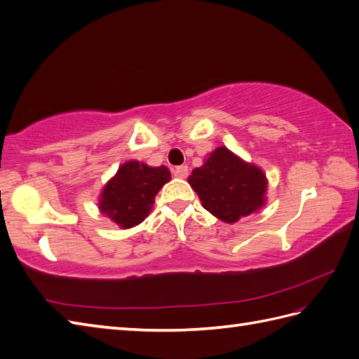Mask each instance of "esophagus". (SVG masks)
<instances>
[{"label": "esophagus", "mask_w": 359, "mask_h": 359, "mask_svg": "<svg viewBox=\"0 0 359 359\" xmlns=\"http://www.w3.org/2000/svg\"><path fill=\"white\" fill-rule=\"evenodd\" d=\"M189 175V167L187 165H178L173 169V177L177 178H187Z\"/></svg>", "instance_id": "1"}]
</instances>
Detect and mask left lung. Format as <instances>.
<instances>
[{"label": "left lung", "mask_w": 359, "mask_h": 359, "mask_svg": "<svg viewBox=\"0 0 359 359\" xmlns=\"http://www.w3.org/2000/svg\"><path fill=\"white\" fill-rule=\"evenodd\" d=\"M189 184L203 207L224 222H236L266 204L267 180L259 167L243 161L227 147H218L196 167Z\"/></svg>", "instance_id": "1"}]
</instances>
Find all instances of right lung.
<instances>
[{
	"mask_svg": "<svg viewBox=\"0 0 359 359\" xmlns=\"http://www.w3.org/2000/svg\"><path fill=\"white\" fill-rule=\"evenodd\" d=\"M169 181L170 172L165 165L127 161L102 189L100 210L121 229L138 226L152 210L159 189Z\"/></svg>",
	"mask_w": 359,
	"mask_h": 359,
	"instance_id": "add662e5",
	"label": "right lung"
}]
</instances>
